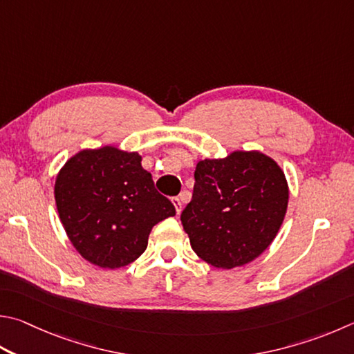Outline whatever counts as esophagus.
Listing matches in <instances>:
<instances>
[{
  "mask_svg": "<svg viewBox=\"0 0 354 354\" xmlns=\"http://www.w3.org/2000/svg\"><path fill=\"white\" fill-rule=\"evenodd\" d=\"M171 203H173V205H175L176 214H178V215L181 214V210H183V201H181V199H179V198L176 196V198H173V199H171Z\"/></svg>",
  "mask_w": 354,
  "mask_h": 354,
  "instance_id": "esophagus-1",
  "label": "esophagus"
}]
</instances>
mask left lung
Returning a JSON list of instances; mask_svg holds the SVG:
<instances>
[{
  "label": "left lung",
  "mask_w": 354,
  "mask_h": 354,
  "mask_svg": "<svg viewBox=\"0 0 354 354\" xmlns=\"http://www.w3.org/2000/svg\"><path fill=\"white\" fill-rule=\"evenodd\" d=\"M283 170L263 153L199 160L192 201L181 214L190 246L218 269L244 266L269 248L288 209Z\"/></svg>",
  "instance_id": "8db88e82"
}]
</instances>
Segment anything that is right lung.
<instances>
[{
  "label": "right lung",
  "instance_id": "obj_1",
  "mask_svg": "<svg viewBox=\"0 0 354 354\" xmlns=\"http://www.w3.org/2000/svg\"><path fill=\"white\" fill-rule=\"evenodd\" d=\"M140 160L136 151L105 145L79 151L57 175L60 221L77 252L95 266L130 265L144 254L153 226L176 215Z\"/></svg>",
  "mask_w": 354,
  "mask_h": 354
}]
</instances>
